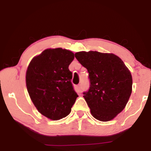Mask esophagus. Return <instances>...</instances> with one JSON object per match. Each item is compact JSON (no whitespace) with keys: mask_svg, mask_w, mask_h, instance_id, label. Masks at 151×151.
Here are the masks:
<instances>
[{"mask_svg":"<svg viewBox=\"0 0 151 151\" xmlns=\"http://www.w3.org/2000/svg\"><path fill=\"white\" fill-rule=\"evenodd\" d=\"M78 89H79V91H80V92H82V86L81 84H79V85H78Z\"/></svg>","mask_w":151,"mask_h":151,"instance_id":"34e87169","label":"esophagus"}]
</instances>
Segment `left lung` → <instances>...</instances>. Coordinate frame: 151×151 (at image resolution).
Returning <instances> with one entry per match:
<instances>
[{"label":"left lung","mask_w":151,"mask_h":151,"mask_svg":"<svg viewBox=\"0 0 151 151\" xmlns=\"http://www.w3.org/2000/svg\"><path fill=\"white\" fill-rule=\"evenodd\" d=\"M75 56L89 73L90 88L83 97L91 113L98 120H112L125 108L131 95V71L111 53L80 51Z\"/></svg>","instance_id":"obj_1"}]
</instances>
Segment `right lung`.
<instances>
[{
	"mask_svg": "<svg viewBox=\"0 0 151 151\" xmlns=\"http://www.w3.org/2000/svg\"><path fill=\"white\" fill-rule=\"evenodd\" d=\"M73 59L74 53L66 49H47L33 58L27 69L31 100L38 112L51 120L67 116L78 97L69 69Z\"/></svg>",
	"mask_w": 151,
	"mask_h": 151,
	"instance_id": "obj_1",
	"label": "right lung"
}]
</instances>
